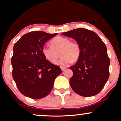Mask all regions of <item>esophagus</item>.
Listing matches in <instances>:
<instances>
[{
  "label": "esophagus",
  "mask_w": 121,
  "mask_h": 121,
  "mask_svg": "<svg viewBox=\"0 0 121 121\" xmlns=\"http://www.w3.org/2000/svg\"><path fill=\"white\" fill-rule=\"evenodd\" d=\"M60 69L62 71H64L66 69H67V68L65 67H60Z\"/></svg>",
  "instance_id": "esophagus-1"
}]
</instances>
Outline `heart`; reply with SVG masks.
<instances>
[{"instance_id":"b5f03b06","label":"heart","mask_w":121,"mask_h":121,"mask_svg":"<svg viewBox=\"0 0 121 121\" xmlns=\"http://www.w3.org/2000/svg\"><path fill=\"white\" fill-rule=\"evenodd\" d=\"M50 43L51 46H44L42 48L43 55L49 62H56L60 56V52L62 57L56 63L58 65H68L73 61H77L80 57V46L77 43L70 42L68 38L58 36L53 39Z\"/></svg>"}]
</instances>
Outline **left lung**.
I'll return each instance as SVG.
<instances>
[{
  "mask_svg": "<svg viewBox=\"0 0 121 121\" xmlns=\"http://www.w3.org/2000/svg\"><path fill=\"white\" fill-rule=\"evenodd\" d=\"M62 35L75 39L81 49L77 63L69 67L73 72L70 79L71 87L82 96L97 95L109 78L110 60L105 43L95 32L83 28Z\"/></svg>",
  "mask_w": 121,
  "mask_h": 121,
  "instance_id": "1",
  "label": "left lung"
}]
</instances>
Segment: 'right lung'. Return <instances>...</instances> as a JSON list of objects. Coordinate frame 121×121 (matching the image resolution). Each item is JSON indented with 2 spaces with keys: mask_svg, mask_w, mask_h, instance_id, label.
I'll list each match as a JSON object with an SVG mask.
<instances>
[{
  "mask_svg": "<svg viewBox=\"0 0 121 121\" xmlns=\"http://www.w3.org/2000/svg\"><path fill=\"white\" fill-rule=\"evenodd\" d=\"M57 34L33 31L23 35L15 43L11 58L13 78L25 96L33 99L46 97L62 73L59 66L49 62L42 53L45 43Z\"/></svg>",
  "mask_w": 121,
  "mask_h": 121,
  "instance_id": "1",
  "label": "right lung"
}]
</instances>
